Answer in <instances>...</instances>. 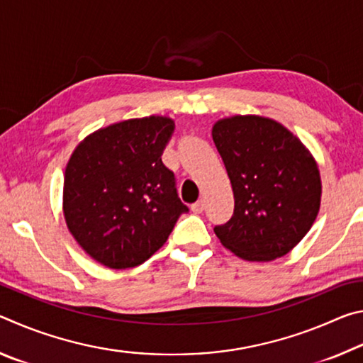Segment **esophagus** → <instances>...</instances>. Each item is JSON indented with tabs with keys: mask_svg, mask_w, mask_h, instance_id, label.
Returning a JSON list of instances; mask_svg holds the SVG:
<instances>
[{
	"mask_svg": "<svg viewBox=\"0 0 363 363\" xmlns=\"http://www.w3.org/2000/svg\"><path fill=\"white\" fill-rule=\"evenodd\" d=\"M190 208H192V211H194V213H196V214L201 213V211L205 210V200H203V199H200L199 201H195V203H194L192 206H190Z\"/></svg>",
	"mask_w": 363,
	"mask_h": 363,
	"instance_id": "1",
	"label": "esophagus"
}]
</instances>
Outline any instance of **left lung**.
<instances>
[{"label":"left lung","mask_w":363,"mask_h":363,"mask_svg":"<svg viewBox=\"0 0 363 363\" xmlns=\"http://www.w3.org/2000/svg\"><path fill=\"white\" fill-rule=\"evenodd\" d=\"M213 140L232 184L235 208L219 242L245 261L267 262L290 253L320 210L315 158L281 123L233 115L213 125Z\"/></svg>","instance_id":"left-lung-1"}]
</instances>
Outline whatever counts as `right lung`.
<instances>
[{"label": "right lung", "mask_w": 363, "mask_h": 363, "mask_svg": "<svg viewBox=\"0 0 363 363\" xmlns=\"http://www.w3.org/2000/svg\"><path fill=\"white\" fill-rule=\"evenodd\" d=\"M173 131L169 116L118 121L88 134L70 155L62 194L67 229L102 266L143 264L189 211L162 162Z\"/></svg>", "instance_id": "add662e5"}]
</instances>
